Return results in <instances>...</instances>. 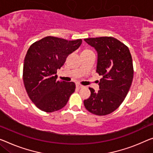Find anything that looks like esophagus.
<instances>
[{
	"label": "esophagus",
	"mask_w": 153,
	"mask_h": 153,
	"mask_svg": "<svg viewBox=\"0 0 153 153\" xmlns=\"http://www.w3.org/2000/svg\"><path fill=\"white\" fill-rule=\"evenodd\" d=\"M76 87L77 88H83V85H81V84H79V83H77V84H76Z\"/></svg>",
	"instance_id": "34e87169"
}]
</instances>
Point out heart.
Here are the masks:
<instances>
[{
	"label": "heart",
	"mask_w": 153,
	"mask_h": 153,
	"mask_svg": "<svg viewBox=\"0 0 153 153\" xmlns=\"http://www.w3.org/2000/svg\"><path fill=\"white\" fill-rule=\"evenodd\" d=\"M85 51H90V50H85Z\"/></svg>",
	"instance_id": "b5f03b06"
}]
</instances>
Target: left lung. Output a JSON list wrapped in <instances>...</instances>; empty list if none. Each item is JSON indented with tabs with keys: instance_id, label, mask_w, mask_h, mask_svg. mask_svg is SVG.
<instances>
[{
	"instance_id": "8db88e82",
	"label": "left lung",
	"mask_w": 153,
	"mask_h": 153,
	"mask_svg": "<svg viewBox=\"0 0 153 153\" xmlns=\"http://www.w3.org/2000/svg\"><path fill=\"white\" fill-rule=\"evenodd\" d=\"M84 40L98 53L96 72L102 76L100 90L89 88L91 96L84 105L91 114L105 116L117 109L127 95L133 78L132 57L128 47L113 37Z\"/></svg>"
}]
</instances>
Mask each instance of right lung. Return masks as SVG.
I'll return each mask as SVG.
<instances>
[{"label":"right lung","instance_id":"1","mask_svg":"<svg viewBox=\"0 0 153 153\" xmlns=\"http://www.w3.org/2000/svg\"><path fill=\"white\" fill-rule=\"evenodd\" d=\"M81 44V39L68 41L47 36L29 47L23 65V81L30 99L42 111L62 109L74 91L73 82L57 81V70Z\"/></svg>","mask_w":153,"mask_h":153}]
</instances>
